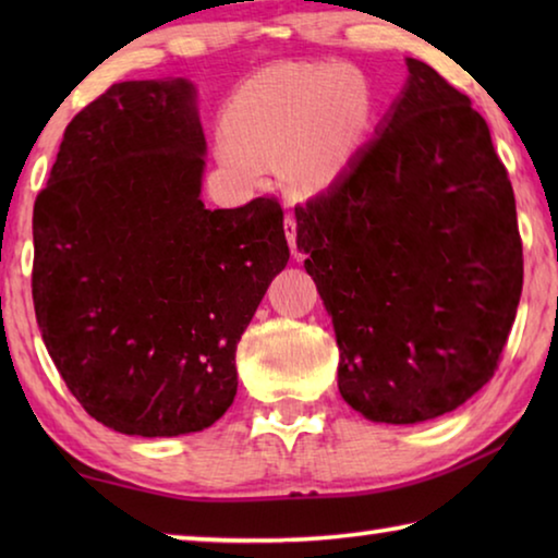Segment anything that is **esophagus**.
Segmentation results:
<instances>
[{
    "label": "esophagus",
    "instance_id": "obj_1",
    "mask_svg": "<svg viewBox=\"0 0 558 558\" xmlns=\"http://www.w3.org/2000/svg\"><path fill=\"white\" fill-rule=\"evenodd\" d=\"M286 235H288V243H290V251L292 253H298V221H295V216L292 214H288L286 216Z\"/></svg>",
    "mask_w": 558,
    "mask_h": 558
}]
</instances>
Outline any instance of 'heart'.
Wrapping results in <instances>:
<instances>
[{
	"label": "heart",
	"instance_id": "obj_1",
	"mask_svg": "<svg viewBox=\"0 0 558 558\" xmlns=\"http://www.w3.org/2000/svg\"><path fill=\"white\" fill-rule=\"evenodd\" d=\"M372 96L362 75L329 63H280L253 75L223 110V165L256 177L288 155L292 184L332 182L362 143Z\"/></svg>",
	"mask_w": 558,
	"mask_h": 558
}]
</instances>
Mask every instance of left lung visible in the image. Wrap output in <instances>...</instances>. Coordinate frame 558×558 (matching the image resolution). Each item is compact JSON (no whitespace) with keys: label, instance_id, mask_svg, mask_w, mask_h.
<instances>
[{"label":"left lung","instance_id":"8db88e82","mask_svg":"<svg viewBox=\"0 0 558 558\" xmlns=\"http://www.w3.org/2000/svg\"><path fill=\"white\" fill-rule=\"evenodd\" d=\"M374 137L295 206L339 347L342 399L374 423L456 411L493 379L522 295L512 182L470 98L418 59Z\"/></svg>","mask_w":558,"mask_h":558}]
</instances>
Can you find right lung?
Here are the masks:
<instances>
[{
  "instance_id": "add662e5",
  "label": "right lung",
  "mask_w": 558,
  "mask_h": 558,
  "mask_svg": "<svg viewBox=\"0 0 558 558\" xmlns=\"http://www.w3.org/2000/svg\"><path fill=\"white\" fill-rule=\"evenodd\" d=\"M204 155L192 81H122L69 122L34 204L44 344L88 415L125 436H184L229 411L235 344L290 258L276 196L206 209Z\"/></svg>"
}]
</instances>
